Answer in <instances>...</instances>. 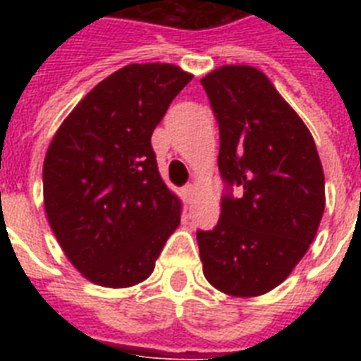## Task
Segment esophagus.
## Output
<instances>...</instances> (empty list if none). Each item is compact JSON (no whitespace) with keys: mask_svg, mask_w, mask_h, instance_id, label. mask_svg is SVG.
I'll return each mask as SVG.
<instances>
[{"mask_svg":"<svg viewBox=\"0 0 361 361\" xmlns=\"http://www.w3.org/2000/svg\"><path fill=\"white\" fill-rule=\"evenodd\" d=\"M192 197H195V185H192V183H187V185L183 187V198H185L187 202H191Z\"/></svg>","mask_w":361,"mask_h":361,"instance_id":"esophagus-1","label":"esophagus"}]
</instances>
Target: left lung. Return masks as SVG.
<instances>
[{"label": "left lung", "instance_id": "8db88e82", "mask_svg": "<svg viewBox=\"0 0 361 361\" xmlns=\"http://www.w3.org/2000/svg\"><path fill=\"white\" fill-rule=\"evenodd\" d=\"M200 84L219 123L225 181L217 225L197 231L204 275L225 294L260 296L290 275L319 231V152L300 116L255 67L225 65Z\"/></svg>", "mask_w": 361, "mask_h": 361}]
</instances>
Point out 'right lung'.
Returning <instances> with one entry per match:
<instances>
[{"label":"right lung","mask_w":361,"mask_h":361,"mask_svg":"<svg viewBox=\"0 0 361 361\" xmlns=\"http://www.w3.org/2000/svg\"><path fill=\"white\" fill-rule=\"evenodd\" d=\"M192 76L169 63H133L99 82L61 123L42 166L54 236L93 283L123 288L152 274L180 225L152 135Z\"/></svg>","instance_id":"right-lung-1"}]
</instances>
